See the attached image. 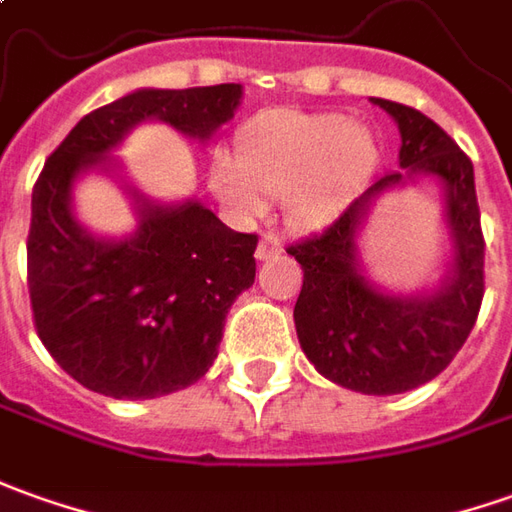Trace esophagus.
<instances>
[{
  "label": "esophagus",
  "mask_w": 512,
  "mask_h": 512,
  "mask_svg": "<svg viewBox=\"0 0 512 512\" xmlns=\"http://www.w3.org/2000/svg\"><path fill=\"white\" fill-rule=\"evenodd\" d=\"M280 249H283L280 235H277V232H263V238L257 243V257H260V260H269V257L277 255Z\"/></svg>",
  "instance_id": "1"
}]
</instances>
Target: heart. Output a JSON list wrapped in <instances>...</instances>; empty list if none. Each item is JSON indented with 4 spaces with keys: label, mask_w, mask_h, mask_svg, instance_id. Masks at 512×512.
<instances>
[{
    "label": "heart",
    "mask_w": 512,
    "mask_h": 512,
    "mask_svg": "<svg viewBox=\"0 0 512 512\" xmlns=\"http://www.w3.org/2000/svg\"><path fill=\"white\" fill-rule=\"evenodd\" d=\"M241 165L218 156L212 187L232 210L257 212L263 196H285L288 218L319 227L344 210L378 162V142L336 111L271 109L238 131Z\"/></svg>",
    "instance_id": "b5f03b06"
}]
</instances>
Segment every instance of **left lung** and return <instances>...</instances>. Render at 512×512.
<instances>
[{
  "label": "left lung",
  "mask_w": 512,
  "mask_h": 512,
  "mask_svg": "<svg viewBox=\"0 0 512 512\" xmlns=\"http://www.w3.org/2000/svg\"><path fill=\"white\" fill-rule=\"evenodd\" d=\"M401 128V168L350 201L322 232L285 252L305 271L294 305L302 350L319 373L364 395H398L446 370L474 330L485 297V238L474 165L440 125L412 106L373 97ZM431 172L447 184L449 223L458 246L455 274L431 298L378 295L355 269V229L369 201L403 175Z\"/></svg>",
  "instance_id": "1"
}]
</instances>
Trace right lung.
Here are the masks:
<instances>
[{"instance_id": "1", "label": "right lung", "mask_w": 512, "mask_h": 512, "mask_svg": "<svg viewBox=\"0 0 512 512\" xmlns=\"http://www.w3.org/2000/svg\"><path fill=\"white\" fill-rule=\"evenodd\" d=\"M238 100V83L139 89L89 111L38 173L27 235L33 325L86 389L142 401L196 384L218 356L232 302L255 283L257 235L187 201L173 210L142 204L131 241H95L69 212L75 176L142 120L207 139Z\"/></svg>"}]
</instances>
